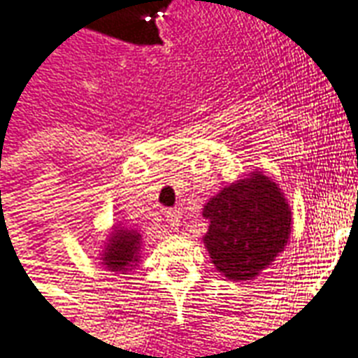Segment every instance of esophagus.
<instances>
[{
  "label": "esophagus",
  "mask_w": 358,
  "mask_h": 358,
  "mask_svg": "<svg viewBox=\"0 0 358 358\" xmlns=\"http://www.w3.org/2000/svg\"><path fill=\"white\" fill-rule=\"evenodd\" d=\"M166 221L171 229H179L181 225V213L177 210H168L166 211Z\"/></svg>",
  "instance_id": "34e87169"
}]
</instances>
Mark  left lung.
<instances>
[{
    "label": "left lung",
    "instance_id": "8db88e82",
    "mask_svg": "<svg viewBox=\"0 0 358 358\" xmlns=\"http://www.w3.org/2000/svg\"><path fill=\"white\" fill-rule=\"evenodd\" d=\"M210 227L204 246L229 280H252L282 254L292 233L284 192L263 171L227 185L202 210Z\"/></svg>",
    "mask_w": 358,
    "mask_h": 358
}]
</instances>
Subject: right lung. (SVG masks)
<instances>
[{"instance_id":"right-lung-1","label":"right lung","mask_w":358,"mask_h":358,"mask_svg":"<svg viewBox=\"0 0 358 358\" xmlns=\"http://www.w3.org/2000/svg\"><path fill=\"white\" fill-rule=\"evenodd\" d=\"M141 246H143V236L139 231H133L116 223L112 227L110 234L106 236L103 252L99 254L101 265L112 273L125 275L127 271H133L139 265Z\"/></svg>"}]
</instances>
